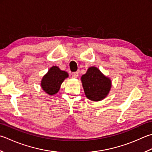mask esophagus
I'll return each instance as SVG.
<instances>
[{"mask_svg":"<svg viewBox=\"0 0 152 152\" xmlns=\"http://www.w3.org/2000/svg\"><path fill=\"white\" fill-rule=\"evenodd\" d=\"M72 74H73L72 78H78V72H74Z\"/></svg>","mask_w":152,"mask_h":152,"instance_id":"34e87169","label":"esophagus"}]
</instances>
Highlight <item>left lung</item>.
I'll return each instance as SVG.
<instances>
[{"label":"left lung","instance_id":"8db88e82","mask_svg":"<svg viewBox=\"0 0 152 152\" xmlns=\"http://www.w3.org/2000/svg\"><path fill=\"white\" fill-rule=\"evenodd\" d=\"M86 97L93 102H99L108 96L112 86L111 80L96 66H91L81 77Z\"/></svg>","mask_w":152,"mask_h":152}]
</instances>
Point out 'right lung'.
Masks as SVG:
<instances>
[{
  "label": "right lung",
  "mask_w": 152,
  "mask_h": 152,
  "mask_svg": "<svg viewBox=\"0 0 152 152\" xmlns=\"http://www.w3.org/2000/svg\"><path fill=\"white\" fill-rule=\"evenodd\" d=\"M68 77V74L66 71L61 70L56 66H53L41 79V87L49 96H53L58 93L62 83Z\"/></svg>",
  "instance_id": "obj_1"
}]
</instances>
